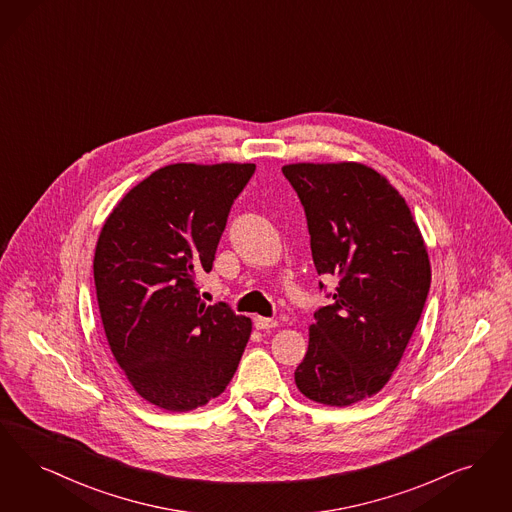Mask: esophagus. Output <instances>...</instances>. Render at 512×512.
Segmentation results:
<instances>
[{
	"label": "esophagus",
	"mask_w": 512,
	"mask_h": 512,
	"mask_svg": "<svg viewBox=\"0 0 512 512\" xmlns=\"http://www.w3.org/2000/svg\"><path fill=\"white\" fill-rule=\"evenodd\" d=\"M278 326V322L276 320H272V318H263V316H257L255 318V328L257 329H272Z\"/></svg>",
	"instance_id": "1"
}]
</instances>
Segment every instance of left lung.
Masks as SVG:
<instances>
[{
  "mask_svg": "<svg viewBox=\"0 0 512 512\" xmlns=\"http://www.w3.org/2000/svg\"><path fill=\"white\" fill-rule=\"evenodd\" d=\"M282 171L305 207L318 274L339 280L333 305L314 312L295 385L318 404L347 408L398 368L429 295V253L406 200L368 165Z\"/></svg>",
  "mask_w": 512,
  "mask_h": 512,
  "instance_id": "obj_1",
  "label": "left lung"
}]
</instances>
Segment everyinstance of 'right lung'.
Returning a JSON list of instances; mask_svg holds the SVG:
<instances>
[{
  "mask_svg": "<svg viewBox=\"0 0 512 512\" xmlns=\"http://www.w3.org/2000/svg\"><path fill=\"white\" fill-rule=\"evenodd\" d=\"M255 164H171L133 186L106 217L93 276L104 333L146 402L190 411L234 377L251 320L205 305L194 284L209 272L230 207Z\"/></svg>",
  "mask_w": 512,
  "mask_h": 512,
  "instance_id": "1",
  "label": "right lung"
}]
</instances>
